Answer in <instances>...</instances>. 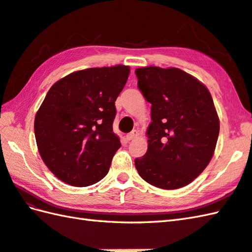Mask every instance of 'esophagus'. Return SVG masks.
<instances>
[{
    "mask_svg": "<svg viewBox=\"0 0 252 252\" xmlns=\"http://www.w3.org/2000/svg\"><path fill=\"white\" fill-rule=\"evenodd\" d=\"M138 136V132L136 130H133L131 133H129V134L126 135V141H132L134 140V138H136Z\"/></svg>",
    "mask_w": 252,
    "mask_h": 252,
    "instance_id": "1",
    "label": "esophagus"
}]
</instances>
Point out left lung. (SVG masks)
<instances>
[{
  "label": "left lung",
  "instance_id": "left-lung-1",
  "mask_svg": "<svg viewBox=\"0 0 252 252\" xmlns=\"http://www.w3.org/2000/svg\"><path fill=\"white\" fill-rule=\"evenodd\" d=\"M137 87L152 104L148 148L135 159L138 174L163 189L186 186L215 153L220 121L209 90L179 68L155 66L135 70Z\"/></svg>",
  "mask_w": 252,
  "mask_h": 252
}]
</instances>
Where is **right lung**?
<instances>
[{"label":"right lung","instance_id":"1","mask_svg":"<svg viewBox=\"0 0 252 252\" xmlns=\"http://www.w3.org/2000/svg\"><path fill=\"white\" fill-rule=\"evenodd\" d=\"M130 67L89 68L52 85L34 119L37 149L63 183L84 187L108 173L120 140L112 132L115 101Z\"/></svg>","mask_w":252,"mask_h":252}]
</instances>
